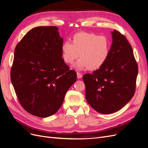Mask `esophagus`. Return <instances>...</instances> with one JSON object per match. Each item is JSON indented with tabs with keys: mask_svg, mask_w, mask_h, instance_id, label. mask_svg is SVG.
<instances>
[{
	"mask_svg": "<svg viewBox=\"0 0 148 148\" xmlns=\"http://www.w3.org/2000/svg\"><path fill=\"white\" fill-rule=\"evenodd\" d=\"M77 78H78V79H79V78H82V75L80 73H79V72H77Z\"/></svg>",
	"mask_w": 148,
	"mask_h": 148,
	"instance_id": "34e87169",
	"label": "esophagus"
}]
</instances>
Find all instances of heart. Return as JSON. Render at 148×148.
I'll use <instances>...</instances> for the list:
<instances>
[{
    "label": "heart",
    "mask_w": 148,
    "mask_h": 148,
    "mask_svg": "<svg viewBox=\"0 0 148 148\" xmlns=\"http://www.w3.org/2000/svg\"><path fill=\"white\" fill-rule=\"evenodd\" d=\"M110 42L104 36L79 32L71 38V42L65 41L61 46L62 57L67 64H72L81 58L76 67L78 70H96L105 64L110 52Z\"/></svg>",
    "instance_id": "obj_1"
}]
</instances>
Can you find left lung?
Listing matches in <instances>:
<instances>
[{
    "mask_svg": "<svg viewBox=\"0 0 148 148\" xmlns=\"http://www.w3.org/2000/svg\"><path fill=\"white\" fill-rule=\"evenodd\" d=\"M112 44L105 64L92 74H85L86 99L101 114H109L122 108L134 96L138 73L133 49L124 35L112 32Z\"/></svg>",
    "mask_w": 148,
    "mask_h": 148,
    "instance_id": "obj_1",
    "label": "left lung"
}]
</instances>
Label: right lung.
Segmentation results:
<instances>
[{
  "instance_id": "obj_1",
  "label": "right lung",
  "mask_w": 148,
  "mask_h": 148,
  "mask_svg": "<svg viewBox=\"0 0 148 148\" xmlns=\"http://www.w3.org/2000/svg\"><path fill=\"white\" fill-rule=\"evenodd\" d=\"M63 42L56 26H39L29 31L15 49L12 83L23 109L38 117L56 114L77 81L76 71L62 59Z\"/></svg>"
}]
</instances>
